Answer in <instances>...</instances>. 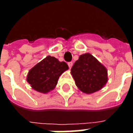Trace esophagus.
<instances>
[{
    "label": "esophagus",
    "instance_id": "34e87169",
    "mask_svg": "<svg viewBox=\"0 0 133 133\" xmlns=\"http://www.w3.org/2000/svg\"><path fill=\"white\" fill-rule=\"evenodd\" d=\"M68 66H69L70 68H71L72 66V65H73V63H72V62H69V63H68Z\"/></svg>",
    "mask_w": 133,
    "mask_h": 133
}]
</instances>
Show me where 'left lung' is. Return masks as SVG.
<instances>
[{"instance_id":"obj_1","label":"left lung","mask_w":133,"mask_h":133,"mask_svg":"<svg viewBox=\"0 0 133 133\" xmlns=\"http://www.w3.org/2000/svg\"><path fill=\"white\" fill-rule=\"evenodd\" d=\"M71 75L78 89L86 94L101 90L108 81L105 67L88 52L80 55L75 61Z\"/></svg>"}]
</instances>
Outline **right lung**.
Masks as SVG:
<instances>
[{"mask_svg":"<svg viewBox=\"0 0 133 133\" xmlns=\"http://www.w3.org/2000/svg\"><path fill=\"white\" fill-rule=\"evenodd\" d=\"M68 69L66 63L48 55L28 71L27 82L37 92L48 93L55 88L59 77Z\"/></svg>","mask_w":133,"mask_h":133,"instance_id":"obj_1","label":"right lung"}]
</instances>
